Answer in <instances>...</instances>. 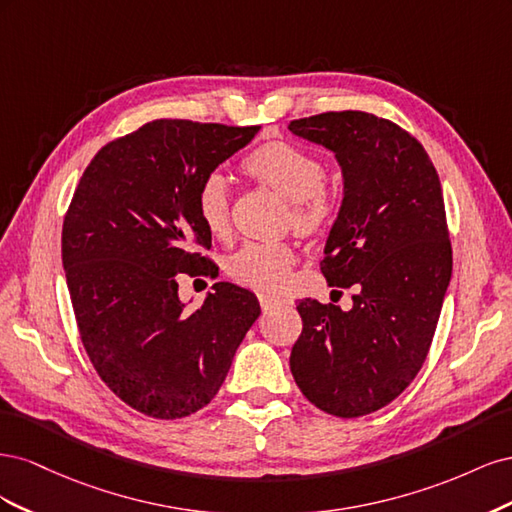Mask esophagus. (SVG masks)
<instances>
[{"label": "esophagus", "mask_w": 512, "mask_h": 512, "mask_svg": "<svg viewBox=\"0 0 512 512\" xmlns=\"http://www.w3.org/2000/svg\"><path fill=\"white\" fill-rule=\"evenodd\" d=\"M258 301H260V307L265 309H273V307H282V305H290V299H284V297H277V294H269V292H258Z\"/></svg>", "instance_id": "34e87169"}]
</instances>
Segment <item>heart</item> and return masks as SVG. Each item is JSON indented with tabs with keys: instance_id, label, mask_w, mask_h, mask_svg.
I'll return each instance as SVG.
<instances>
[{
	"instance_id": "heart-1",
	"label": "heart",
	"mask_w": 512,
	"mask_h": 512,
	"mask_svg": "<svg viewBox=\"0 0 512 512\" xmlns=\"http://www.w3.org/2000/svg\"><path fill=\"white\" fill-rule=\"evenodd\" d=\"M243 173L290 200L292 226L303 235H318L335 220L337 194L324 185L327 166L316 156L284 141L260 145L243 158ZM196 215L213 237L230 230V190L222 173H209L196 190ZM294 262L292 245L284 241H247L228 258L232 280L252 288H277L288 280Z\"/></svg>"
}]
</instances>
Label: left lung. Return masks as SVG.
Masks as SVG:
<instances>
[{
    "mask_svg": "<svg viewBox=\"0 0 512 512\" xmlns=\"http://www.w3.org/2000/svg\"><path fill=\"white\" fill-rule=\"evenodd\" d=\"M288 130L335 153L344 200L320 260L352 307L299 301L290 352L301 393L322 412L365 416L421 371L453 273L442 185L427 151L397 123L363 111L320 113Z\"/></svg>",
    "mask_w": 512,
    "mask_h": 512,
    "instance_id": "obj_1",
    "label": "left lung"
}]
</instances>
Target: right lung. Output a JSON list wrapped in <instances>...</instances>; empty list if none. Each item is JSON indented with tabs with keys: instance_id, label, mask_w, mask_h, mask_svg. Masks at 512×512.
<instances>
[{
	"instance_id": "1",
	"label": "right lung",
	"mask_w": 512,
	"mask_h": 512,
	"mask_svg": "<svg viewBox=\"0 0 512 512\" xmlns=\"http://www.w3.org/2000/svg\"><path fill=\"white\" fill-rule=\"evenodd\" d=\"M258 126L156 119L106 143L76 185L61 230L81 342L102 382L153 418H183L220 391L260 316L250 290L228 282L188 314L179 273H213L196 252L211 235L196 190Z\"/></svg>"
}]
</instances>
